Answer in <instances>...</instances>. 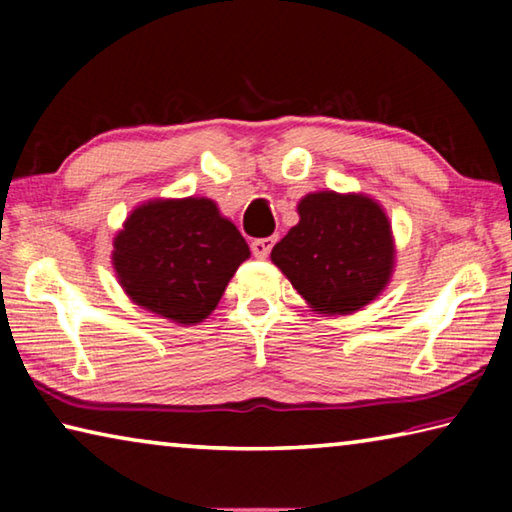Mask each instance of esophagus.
I'll return each instance as SVG.
<instances>
[{
    "label": "esophagus",
    "instance_id": "esophagus-1",
    "mask_svg": "<svg viewBox=\"0 0 512 512\" xmlns=\"http://www.w3.org/2000/svg\"><path fill=\"white\" fill-rule=\"evenodd\" d=\"M275 244V237H264V239H255L253 244H250V250H253V255L264 259L268 257V253H271V248Z\"/></svg>",
    "mask_w": 512,
    "mask_h": 512
}]
</instances>
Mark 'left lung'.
<instances>
[{
    "mask_svg": "<svg viewBox=\"0 0 512 512\" xmlns=\"http://www.w3.org/2000/svg\"><path fill=\"white\" fill-rule=\"evenodd\" d=\"M298 216L271 259L311 311L348 316L381 296L395 271V237L381 203L329 189L302 196Z\"/></svg>",
    "mask_w": 512,
    "mask_h": 512,
    "instance_id": "obj_1",
    "label": "left lung"
}]
</instances>
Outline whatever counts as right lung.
<instances>
[{"mask_svg":"<svg viewBox=\"0 0 512 512\" xmlns=\"http://www.w3.org/2000/svg\"><path fill=\"white\" fill-rule=\"evenodd\" d=\"M250 257L237 225L212 198H153L112 239V268L137 307L176 325H198Z\"/></svg>","mask_w":512,"mask_h":512,"instance_id":"right-lung-1","label":"right lung"}]
</instances>
